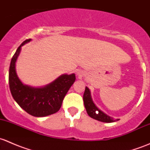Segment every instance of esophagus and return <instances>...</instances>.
I'll return each instance as SVG.
<instances>
[{"label": "esophagus", "instance_id": "34e87169", "mask_svg": "<svg viewBox=\"0 0 150 150\" xmlns=\"http://www.w3.org/2000/svg\"><path fill=\"white\" fill-rule=\"evenodd\" d=\"M78 75H81V72H78Z\"/></svg>", "mask_w": 150, "mask_h": 150}]
</instances>
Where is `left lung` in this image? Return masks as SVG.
Returning <instances> with one entry per match:
<instances>
[{"label":"left lung","instance_id":"obj_1","mask_svg":"<svg viewBox=\"0 0 150 150\" xmlns=\"http://www.w3.org/2000/svg\"><path fill=\"white\" fill-rule=\"evenodd\" d=\"M83 102L84 106L86 107V110L88 115L91 117H92V118L104 122H112L116 121V120H118V119L114 120L112 117H110L109 115H106L105 113L103 112L102 110H99L95 105L93 100H92L90 90H89V88L88 87H86V89H85V92L83 94Z\"/></svg>","mask_w":150,"mask_h":150}]
</instances>
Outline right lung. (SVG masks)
<instances>
[{
  "instance_id": "right-lung-1",
  "label": "right lung",
  "mask_w": 150,
  "mask_h": 150,
  "mask_svg": "<svg viewBox=\"0 0 150 150\" xmlns=\"http://www.w3.org/2000/svg\"><path fill=\"white\" fill-rule=\"evenodd\" d=\"M31 39L25 40L17 48L11 61L8 82L13 99L28 114L35 117H45L56 113L61 108L63 99L75 81V75L64 74L44 87L35 88L25 85L16 72V62L21 47Z\"/></svg>"
}]
</instances>
